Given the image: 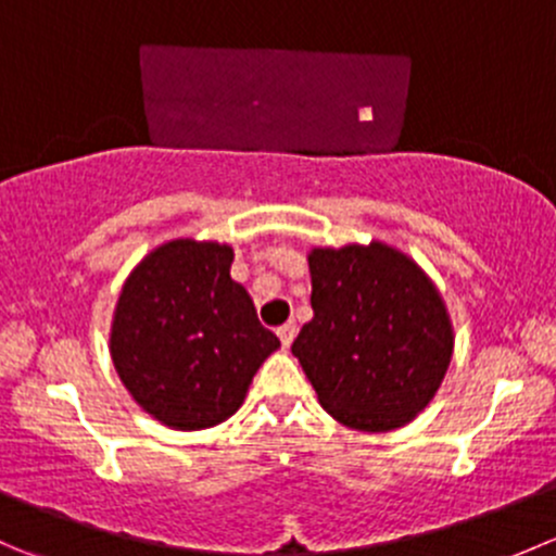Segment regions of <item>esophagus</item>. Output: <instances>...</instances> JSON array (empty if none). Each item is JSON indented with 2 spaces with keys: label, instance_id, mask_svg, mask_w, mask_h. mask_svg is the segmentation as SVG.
Listing matches in <instances>:
<instances>
[{
  "label": "esophagus",
  "instance_id": "34e87169",
  "mask_svg": "<svg viewBox=\"0 0 556 556\" xmlns=\"http://www.w3.org/2000/svg\"><path fill=\"white\" fill-rule=\"evenodd\" d=\"M295 323L293 319H290V323H285V325H279L277 328V336H279V341H282V346H290L293 344V339H295Z\"/></svg>",
  "mask_w": 556,
  "mask_h": 556
}]
</instances>
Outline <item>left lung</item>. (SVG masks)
<instances>
[{"label":"left lung","mask_w":556,"mask_h":556,"mask_svg":"<svg viewBox=\"0 0 556 556\" xmlns=\"http://www.w3.org/2000/svg\"><path fill=\"white\" fill-rule=\"evenodd\" d=\"M314 317L293 341L319 406L366 433L403 428L439 392L454 333L428 274L395 247L309 252Z\"/></svg>","instance_id":"1"}]
</instances>
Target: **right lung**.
Returning <instances> with one entry per match:
<instances>
[{
    "mask_svg": "<svg viewBox=\"0 0 556 556\" xmlns=\"http://www.w3.org/2000/svg\"><path fill=\"white\" fill-rule=\"evenodd\" d=\"M233 250L174 239L131 274L112 317L110 355L134 401L174 430L220 425L244 403L279 339L231 279Z\"/></svg>",
    "mask_w": 556,
    "mask_h": 556,
    "instance_id": "1",
    "label": "right lung"
}]
</instances>
